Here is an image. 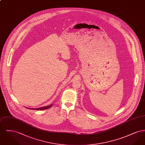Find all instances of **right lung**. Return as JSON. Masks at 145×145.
<instances>
[{"mask_svg":"<svg viewBox=\"0 0 145 145\" xmlns=\"http://www.w3.org/2000/svg\"><path fill=\"white\" fill-rule=\"evenodd\" d=\"M53 105V104H51V105H48V106H43V107H41V108H34V109H33V108H31V109H30V108H28V109H34V110H46V109H48L49 108H50Z\"/></svg>","mask_w":145,"mask_h":145,"instance_id":"1","label":"right lung"}]
</instances>
